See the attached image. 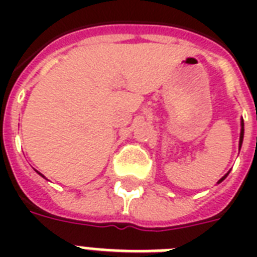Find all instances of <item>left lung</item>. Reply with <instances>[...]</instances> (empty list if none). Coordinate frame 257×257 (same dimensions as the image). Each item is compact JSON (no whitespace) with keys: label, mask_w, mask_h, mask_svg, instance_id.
Returning <instances> with one entry per match:
<instances>
[{"label":"left lung","mask_w":257,"mask_h":257,"mask_svg":"<svg viewBox=\"0 0 257 257\" xmlns=\"http://www.w3.org/2000/svg\"><path fill=\"white\" fill-rule=\"evenodd\" d=\"M240 126H241V128H240V140H239V151H240V148H241V145H243V139H244V120H243V117H241V121H240ZM229 175V172H228V173H225V175L223 176V177H221V179L219 180V181H217V184H220L221 183V181H223L224 179H225V177H227V176Z\"/></svg>","instance_id":"8db88e82"}]
</instances>
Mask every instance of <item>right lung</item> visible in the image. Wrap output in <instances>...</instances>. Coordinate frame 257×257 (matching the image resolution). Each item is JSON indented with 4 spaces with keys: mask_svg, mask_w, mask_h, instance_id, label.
<instances>
[{
    "mask_svg": "<svg viewBox=\"0 0 257 257\" xmlns=\"http://www.w3.org/2000/svg\"><path fill=\"white\" fill-rule=\"evenodd\" d=\"M36 172H37V173H38V175H40V176H42V177H44V179H45V176H44V175H42V173H40V172H38V171H36Z\"/></svg>",
    "mask_w": 257,
    "mask_h": 257,
    "instance_id": "right-lung-1",
    "label": "right lung"
}]
</instances>
